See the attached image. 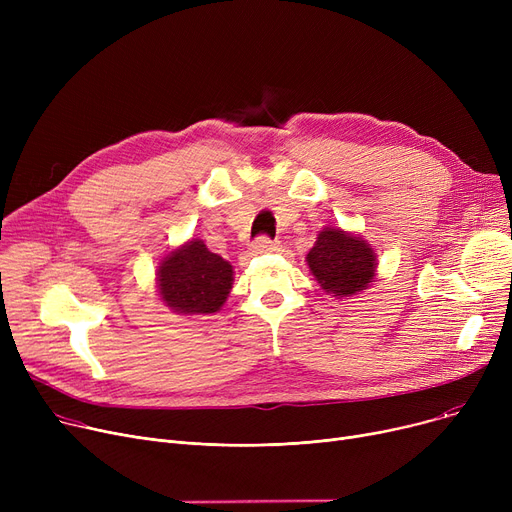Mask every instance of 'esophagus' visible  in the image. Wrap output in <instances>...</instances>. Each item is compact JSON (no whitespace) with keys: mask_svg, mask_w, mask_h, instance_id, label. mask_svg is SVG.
I'll list each match as a JSON object with an SVG mask.
<instances>
[{"mask_svg":"<svg viewBox=\"0 0 512 512\" xmlns=\"http://www.w3.org/2000/svg\"><path fill=\"white\" fill-rule=\"evenodd\" d=\"M253 251H255V253H270V251H276V242H274L272 238H267V236H259V238H255V242H253Z\"/></svg>","mask_w":512,"mask_h":512,"instance_id":"34e87169","label":"esophagus"}]
</instances>
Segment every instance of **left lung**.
Returning a JSON list of instances; mask_svg holds the SVG:
<instances>
[{
    "label": "left lung",
    "instance_id": "1",
    "mask_svg": "<svg viewBox=\"0 0 512 512\" xmlns=\"http://www.w3.org/2000/svg\"><path fill=\"white\" fill-rule=\"evenodd\" d=\"M307 265L321 288L342 299L359 294L373 282L378 261L361 236L340 228H324L307 253Z\"/></svg>",
    "mask_w": 512,
    "mask_h": 512
}]
</instances>
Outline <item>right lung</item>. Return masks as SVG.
<instances>
[{
  "instance_id": "right-lung-1",
  "label": "right lung",
  "mask_w": 512,
  "mask_h": 512,
  "mask_svg": "<svg viewBox=\"0 0 512 512\" xmlns=\"http://www.w3.org/2000/svg\"><path fill=\"white\" fill-rule=\"evenodd\" d=\"M234 282L232 265L199 238L174 249L157 267L159 297L180 315L218 313Z\"/></svg>"
}]
</instances>
